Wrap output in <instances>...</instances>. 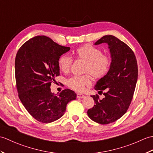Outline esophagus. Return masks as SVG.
Returning <instances> with one entry per match:
<instances>
[{
  "instance_id": "1",
  "label": "esophagus",
  "mask_w": 153,
  "mask_h": 153,
  "mask_svg": "<svg viewBox=\"0 0 153 153\" xmlns=\"http://www.w3.org/2000/svg\"><path fill=\"white\" fill-rule=\"evenodd\" d=\"M84 97H85V96L83 94H79V93L77 94V98H84Z\"/></svg>"
}]
</instances>
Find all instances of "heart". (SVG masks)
Here are the masks:
<instances>
[{
    "label": "heart",
    "instance_id": "obj_1",
    "mask_svg": "<svg viewBox=\"0 0 153 153\" xmlns=\"http://www.w3.org/2000/svg\"><path fill=\"white\" fill-rule=\"evenodd\" d=\"M75 53L77 59L87 62L85 66V73L90 74L95 78H100L104 76L109 71L111 63V56L103 53L100 49L87 44L77 48ZM72 62L73 59L70 56L62 55L58 59L59 68L62 72L68 73ZM67 84L74 90L81 92L84 91L85 87L91 84V78L88 74L74 76L68 79Z\"/></svg>",
    "mask_w": 153,
    "mask_h": 153
}]
</instances>
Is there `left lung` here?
Here are the masks:
<instances>
[{
  "label": "left lung",
  "instance_id": "left-lung-1",
  "mask_svg": "<svg viewBox=\"0 0 153 153\" xmlns=\"http://www.w3.org/2000/svg\"><path fill=\"white\" fill-rule=\"evenodd\" d=\"M107 43L111 56L110 68L105 76L98 80L94 87L104 97L91 96L94 107L87 115L93 121L107 125L116 121L125 114L133 98L137 79V64L134 51L128 45L112 35H105L95 45Z\"/></svg>",
  "mask_w": 153,
  "mask_h": 153
}]
</instances>
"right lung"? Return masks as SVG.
Instances as JSON below:
<instances>
[{
  "label": "right lung",
  "mask_w": 153,
  "mask_h": 153,
  "mask_svg": "<svg viewBox=\"0 0 153 153\" xmlns=\"http://www.w3.org/2000/svg\"><path fill=\"white\" fill-rule=\"evenodd\" d=\"M45 36H37L24 43L17 51L15 75L18 97L27 111L38 121L49 123L60 118L75 92L65 88L59 95L50 86L60 75L58 59L70 50Z\"/></svg>",
  "instance_id": "add662e5"
}]
</instances>
